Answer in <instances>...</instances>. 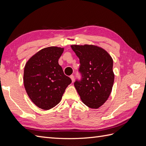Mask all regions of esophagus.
I'll return each instance as SVG.
<instances>
[{
    "instance_id": "obj_1",
    "label": "esophagus",
    "mask_w": 146,
    "mask_h": 146,
    "mask_svg": "<svg viewBox=\"0 0 146 146\" xmlns=\"http://www.w3.org/2000/svg\"><path fill=\"white\" fill-rule=\"evenodd\" d=\"M70 78H71L72 82H74V75H71V76H70Z\"/></svg>"
}]
</instances>
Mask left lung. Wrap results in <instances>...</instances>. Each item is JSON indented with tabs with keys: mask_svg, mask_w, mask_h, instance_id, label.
Here are the masks:
<instances>
[{
	"mask_svg": "<svg viewBox=\"0 0 146 146\" xmlns=\"http://www.w3.org/2000/svg\"><path fill=\"white\" fill-rule=\"evenodd\" d=\"M80 60L81 78L74 82L83 102L91 108L102 105L111 93L114 83L113 61L107 51L93 45H73Z\"/></svg>",
	"mask_w": 146,
	"mask_h": 146,
	"instance_id": "8db88e82",
	"label": "left lung"
}]
</instances>
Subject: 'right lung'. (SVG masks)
<instances>
[{"label": "right lung", "instance_id": "right-lung-1", "mask_svg": "<svg viewBox=\"0 0 146 146\" xmlns=\"http://www.w3.org/2000/svg\"><path fill=\"white\" fill-rule=\"evenodd\" d=\"M63 48L48 47L33 55L26 63L24 83L26 92L33 102L43 110L58 104L64 91L72 82L58 64Z\"/></svg>", "mask_w": 146, "mask_h": 146}]
</instances>
